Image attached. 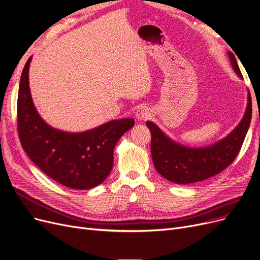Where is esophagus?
<instances>
[{"instance_id": "esophagus-1", "label": "esophagus", "mask_w": 260, "mask_h": 260, "mask_svg": "<svg viewBox=\"0 0 260 260\" xmlns=\"http://www.w3.org/2000/svg\"><path fill=\"white\" fill-rule=\"evenodd\" d=\"M136 118L139 120H146L149 118L150 116V112L149 110L146 108V107H141V108H139V110L136 111Z\"/></svg>"}]
</instances>
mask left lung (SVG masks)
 I'll return each instance as SVG.
<instances>
[{"label":"left lung","instance_id":"obj_1","mask_svg":"<svg viewBox=\"0 0 260 260\" xmlns=\"http://www.w3.org/2000/svg\"><path fill=\"white\" fill-rule=\"evenodd\" d=\"M233 69L242 74L232 52H229ZM252 117V100L248 94V106L239 125L223 140L205 148H188L174 143L151 121V155L155 169L166 179L176 184H192L214 176L224 170L236 158L245 141Z\"/></svg>","mask_w":260,"mask_h":260}]
</instances>
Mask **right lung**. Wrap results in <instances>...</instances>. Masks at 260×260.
<instances>
[{
  "mask_svg": "<svg viewBox=\"0 0 260 260\" xmlns=\"http://www.w3.org/2000/svg\"><path fill=\"white\" fill-rule=\"evenodd\" d=\"M29 57L18 94V133L24 151L40 169L58 184L76 190L94 188L113 167V150L133 118L108 121L82 133H69L47 125L39 115L29 89Z\"/></svg>",
  "mask_w": 260,
  "mask_h": 260,
  "instance_id": "right-lung-1",
  "label": "right lung"
}]
</instances>
